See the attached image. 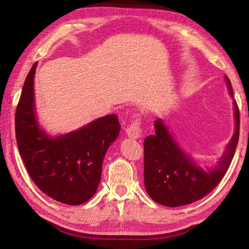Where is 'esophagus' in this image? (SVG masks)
Wrapping results in <instances>:
<instances>
[{
	"label": "esophagus",
	"mask_w": 249,
	"mask_h": 249,
	"mask_svg": "<svg viewBox=\"0 0 249 249\" xmlns=\"http://www.w3.org/2000/svg\"><path fill=\"white\" fill-rule=\"evenodd\" d=\"M126 134H127L128 137L134 138V140L142 137V121L140 116L134 119L132 123L126 127Z\"/></svg>",
	"instance_id": "1"
}]
</instances>
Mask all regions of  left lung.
Wrapping results in <instances>:
<instances>
[{"instance_id": "left-lung-1", "label": "left lung", "mask_w": 249, "mask_h": 249, "mask_svg": "<svg viewBox=\"0 0 249 249\" xmlns=\"http://www.w3.org/2000/svg\"><path fill=\"white\" fill-rule=\"evenodd\" d=\"M231 95L230 79L225 75ZM236 128L217 165L202 169L185 155L175 138L158 119L155 121V134L144 141V183L154 201L170 208L191 204L204 197L221 182L234 157L239 137V111L234 102Z\"/></svg>"}]
</instances>
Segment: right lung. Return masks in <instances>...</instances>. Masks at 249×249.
<instances>
[{
    "label": "right lung",
    "instance_id": "obj_1",
    "mask_svg": "<svg viewBox=\"0 0 249 249\" xmlns=\"http://www.w3.org/2000/svg\"><path fill=\"white\" fill-rule=\"evenodd\" d=\"M34 64L25 80L15 113V134L28 175L45 195L61 203L79 205L96 192L107 150L119 136L117 115L91 122L58 137L48 136L35 115Z\"/></svg>",
    "mask_w": 249,
    "mask_h": 249
}]
</instances>
